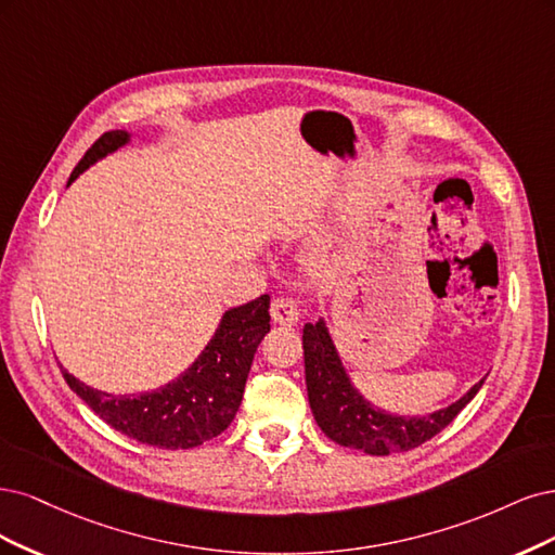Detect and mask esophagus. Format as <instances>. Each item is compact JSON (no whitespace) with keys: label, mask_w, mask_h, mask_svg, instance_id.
I'll return each mask as SVG.
<instances>
[{"label":"esophagus","mask_w":555,"mask_h":555,"mask_svg":"<svg viewBox=\"0 0 555 555\" xmlns=\"http://www.w3.org/2000/svg\"><path fill=\"white\" fill-rule=\"evenodd\" d=\"M270 313H272L274 323L283 325V327H293L299 320V307H297V301L291 297H276L272 301Z\"/></svg>","instance_id":"esophagus-1"}]
</instances>
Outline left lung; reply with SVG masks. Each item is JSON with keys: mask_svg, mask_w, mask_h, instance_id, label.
I'll use <instances>...</instances> for the list:
<instances>
[{"mask_svg": "<svg viewBox=\"0 0 555 555\" xmlns=\"http://www.w3.org/2000/svg\"><path fill=\"white\" fill-rule=\"evenodd\" d=\"M304 371L313 417L323 434L334 442L373 456L408 452L438 436L463 408H466L485 380H479L466 397L426 417H397L375 410L350 385L338 360L332 338L320 323L304 325Z\"/></svg>", "mask_w": 555, "mask_h": 555, "instance_id": "left-lung-1", "label": "left lung"}]
</instances>
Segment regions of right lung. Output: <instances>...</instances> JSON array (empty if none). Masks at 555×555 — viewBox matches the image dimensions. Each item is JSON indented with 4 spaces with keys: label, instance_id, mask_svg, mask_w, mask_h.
Returning <instances> with one entry per match:
<instances>
[{
    "label": "right lung",
    "instance_id": "1",
    "mask_svg": "<svg viewBox=\"0 0 555 555\" xmlns=\"http://www.w3.org/2000/svg\"><path fill=\"white\" fill-rule=\"evenodd\" d=\"M127 140V131L103 133L70 172L68 184L96 158L115 152ZM267 332H270V295H260L244 307L225 311L198 362L180 378L135 397L105 395L74 378L62 364L60 369L68 387L119 434L160 450H191L225 431L237 415L248 369Z\"/></svg>",
    "mask_w": 555,
    "mask_h": 555
}]
</instances>
